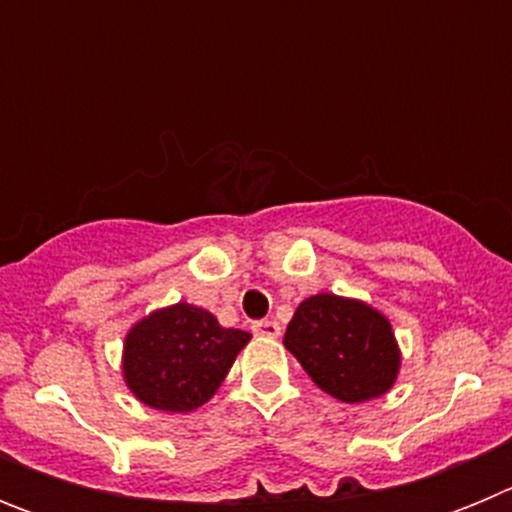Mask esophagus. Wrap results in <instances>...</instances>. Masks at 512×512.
<instances>
[{"mask_svg": "<svg viewBox=\"0 0 512 512\" xmlns=\"http://www.w3.org/2000/svg\"><path fill=\"white\" fill-rule=\"evenodd\" d=\"M251 330L256 333V336L277 338L279 333H282V325H279L277 320H256V323L251 325Z\"/></svg>", "mask_w": 512, "mask_h": 512, "instance_id": "34e87169", "label": "esophagus"}]
</instances>
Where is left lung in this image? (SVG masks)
I'll return each mask as SVG.
<instances>
[{
    "instance_id": "8db88e82",
    "label": "left lung",
    "mask_w": 512,
    "mask_h": 512,
    "mask_svg": "<svg viewBox=\"0 0 512 512\" xmlns=\"http://www.w3.org/2000/svg\"><path fill=\"white\" fill-rule=\"evenodd\" d=\"M284 346L320 390L366 402L390 390L400 366L392 325L364 302L315 295L297 307Z\"/></svg>"
}]
</instances>
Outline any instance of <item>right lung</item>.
Returning <instances> with one entry per match:
<instances>
[{"label": "right lung", "instance_id": "obj_1", "mask_svg": "<svg viewBox=\"0 0 512 512\" xmlns=\"http://www.w3.org/2000/svg\"><path fill=\"white\" fill-rule=\"evenodd\" d=\"M248 341L246 330L223 328L212 312L179 302L130 330L122 372L140 402L189 413L215 395Z\"/></svg>", "mask_w": 512, "mask_h": 512}]
</instances>
